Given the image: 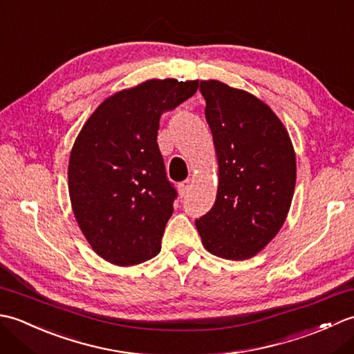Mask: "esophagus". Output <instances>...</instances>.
Listing matches in <instances>:
<instances>
[{"label":"esophagus","mask_w":354,"mask_h":354,"mask_svg":"<svg viewBox=\"0 0 354 354\" xmlns=\"http://www.w3.org/2000/svg\"><path fill=\"white\" fill-rule=\"evenodd\" d=\"M190 189H192V181H190V179H185V181L178 184V190H179V194H181V196H185V194L189 193Z\"/></svg>","instance_id":"esophagus-1"}]
</instances>
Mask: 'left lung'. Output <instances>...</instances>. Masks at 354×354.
<instances>
[{
  "instance_id": "left-lung-1",
  "label": "left lung",
  "mask_w": 354,
  "mask_h": 354,
  "mask_svg": "<svg viewBox=\"0 0 354 354\" xmlns=\"http://www.w3.org/2000/svg\"><path fill=\"white\" fill-rule=\"evenodd\" d=\"M219 162L212 209L196 219L205 250L246 260L260 252L289 213L297 161L288 131L257 97L219 80L201 82Z\"/></svg>"
}]
</instances>
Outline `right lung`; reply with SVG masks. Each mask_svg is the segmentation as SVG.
<instances>
[{
	"mask_svg": "<svg viewBox=\"0 0 354 354\" xmlns=\"http://www.w3.org/2000/svg\"><path fill=\"white\" fill-rule=\"evenodd\" d=\"M198 86L142 82L111 95L82 127L70 155V198L82 232L104 260L132 266L161 251L178 192L156 142L160 117Z\"/></svg>",
	"mask_w": 354,
	"mask_h": 354,
	"instance_id": "1",
	"label": "right lung"
}]
</instances>
